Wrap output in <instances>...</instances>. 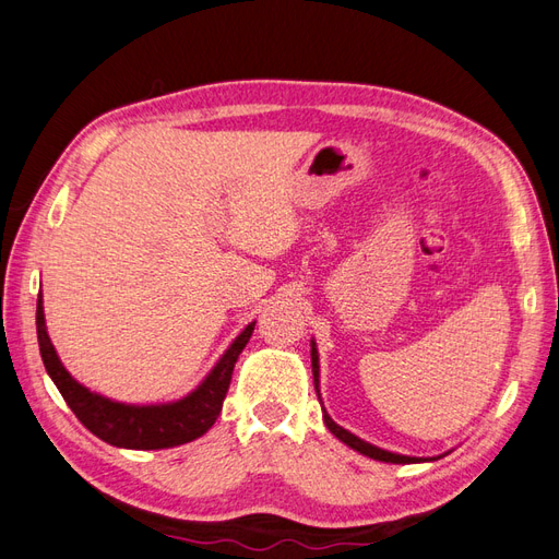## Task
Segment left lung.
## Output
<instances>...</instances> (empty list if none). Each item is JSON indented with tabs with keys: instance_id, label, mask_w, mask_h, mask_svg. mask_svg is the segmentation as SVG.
Wrapping results in <instances>:
<instances>
[{
	"instance_id": "left-lung-1",
	"label": "left lung",
	"mask_w": 559,
	"mask_h": 559,
	"mask_svg": "<svg viewBox=\"0 0 559 559\" xmlns=\"http://www.w3.org/2000/svg\"><path fill=\"white\" fill-rule=\"evenodd\" d=\"M311 370H313L316 395H318V401H321V362H318V348H316V340H313V337H311ZM321 407H323V401H321ZM323 421H325L330 433H332L334 438H337V440H342L344 444H348L350 450H356V452H360L362 456H370V459H374V461H384V464H421V461H436V459H440V456H444V454H450V452H444V454H440V456L424 459V456H407V454H397V452L381 450V448H377V444H372V442H368V440H362V438L354 436V433H350V430L342 428L340 424H334L330 414L325 412V407H323Z\"/></svg>"
}]
</instances>
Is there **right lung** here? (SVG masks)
Listing matches in <instances>:
<instances>
[{
  "label": "right lung",
  "instance_id": "1",
  "mask_svg": "<svg viewBox=\"0 0 559 559\" xmlns=\"http://www.w3.org/2000/svg\"><path fill=\"white\" fill-rule=\"evenodd\" d=\"M252 321L243 332L229 344L225 354L213 365V370L203 377L201 384L182 395L180 401L156 403V405H129L111 401L100 393L86 389L66 370L56 348L46 332L44 299H37V340L44 368L53 379L60 395L66 397L70 409L76 414L93 436L123 450H166L201 438L222 412L225 403L234 365L246 348L254 330Z\"/></svg>",
  "mask_w": 559,
  "mask_h": 559
}]
</instances>
